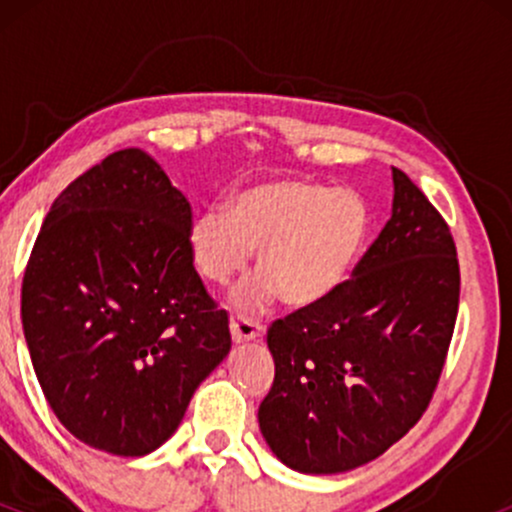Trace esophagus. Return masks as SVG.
Segmentation results:
<instances>
[{"mask_svg": "<svg viewBox=\"0 0 512 512\" xmlns=\"http://www.w3.org/2000/svg\"><path fill=\"white\" fill-rule=\"evenodd\" d=\"M264 334V327L255 320H245V317H231V337L236 344L252 342V339H260Z\"/></svg>", "mask_w": 512, "mask_h": 512, "instance_id": "1", "label": "esophagus"}]
</instances>
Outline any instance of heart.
Returning <instances> with one entry per match:
<instances>
[{
	"label": "heart",
	"mask_w": 512,
	"mask_h": 512,
	"mask_svg": "<svg viewBox=\"0 0 512 512\" xmlns=\"http://www.w3.org/2000/svg\"><path fill=\"white\" fill-rule=\"evenodd\" d=\"M370 231L373 211L354 190L267 180L240 190L228 211H197L185 245L195 272L216 289L243 274L257 250L262 272L233 296L238 310L264 308L279 293L291 308H310L349 281Z\"/></svg>",
	"instance_id": "1"
}]
</instances>
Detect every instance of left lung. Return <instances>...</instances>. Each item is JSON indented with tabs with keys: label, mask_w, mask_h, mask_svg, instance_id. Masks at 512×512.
<instances>
[{
	"label": "left lung",
	"mask_w": 512,
	"mask_h": 512,
	"mask_svg": "<svg viewBox=\"0 0 512 512\" xmlns=\"http://www.w3.org/2000/svg\"><path fill=\"white\" fill-rule=\"evenodd\" d=\"M392 216L351 279L267 332L274 383L257 419L303 474H339L395 445L421 419L455 330L460 264L448 223L392 168Z\"/></svg>",
	"instance_id": "obj_1"
}]
</instances>
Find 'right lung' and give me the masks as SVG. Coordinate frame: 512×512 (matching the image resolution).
<instances>
[{
	"label": "right lung",
	"mask_w": 512,
	"mask_h": 512,
	"mask_svg": "<svg viewBox=\"0 0 512 512\" xmlns=\"http://www.w3.org/2000/svg\"><path fill=\"white\" fill-rule=\"evenodd\" d=\"M190 219L142 149L88 168L45 216L23 274V334L52 411L91 448H161L231 351L226 310L187 255Z\"/></svg>",
	"instance_id": "add662e5"
}]
</instances>
